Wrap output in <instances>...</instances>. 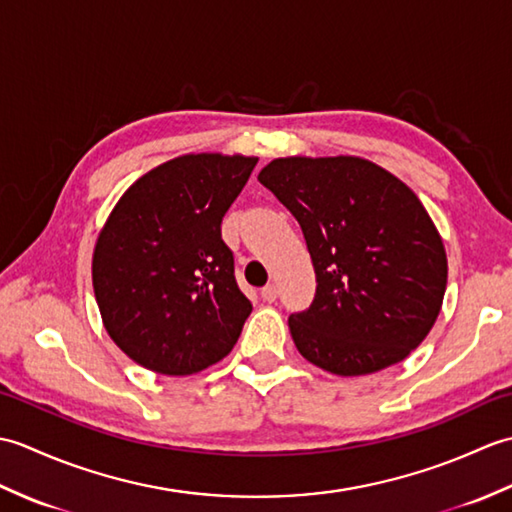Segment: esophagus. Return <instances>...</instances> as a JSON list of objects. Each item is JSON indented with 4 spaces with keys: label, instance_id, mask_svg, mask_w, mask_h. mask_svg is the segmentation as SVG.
Here are the masks:
<instances>
[{
    "label": "esophagus",
    "instance_id": "1",
    "mask_svg": "<svg viewBox=\"0 0 512 512\" xmlns=\"http://www.w3.org/2000/svg\"><path fill=\"white\" fill-rule=\"evenodd\" d=\"M262 299L268 301V303H273V301L277 299V286H275V284L264 286V288H262Z\"/></svg>",
    "mask_w": 512,
    "mask_h": 512
}]
</instances>
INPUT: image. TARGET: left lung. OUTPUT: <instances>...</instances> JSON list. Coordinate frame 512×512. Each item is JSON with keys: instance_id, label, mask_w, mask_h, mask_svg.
Returning <instances> with one entry per match:
<instances>
[{"instance_id": "left-lung-1", "label": "left lung", "mask_w": 512, "mask_h": 512, "mask_svg": "<svg viewBox=\"0 0 512 512\" xmlns=\"http://www.w3.org/2000/svg\"><path fill=\"white\" fill-rule=\"evenodd\" d=\"M257 180L297 217L317 295L288 328L336 376L396 365L427 339L447 290V250L418 195L358 156L275 158Z\"/></svg>"}]
</instances>
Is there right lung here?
<instances>
[{
    "label": "right lung",
    "instance_id": "add662e5",
    "mask_svg": "<svg viewBox=\"0 0 512 512\" xmlns=\"http://www.w3.org/2000/svg\"><path fill=\"white\" fill-rule=\"evenodd\" d=\"M255 165L257 156L184 154L116 202L96 237L92 286L107 334L134 363L191 376L233 350L253 306L220 226Z\"/></svg>",
    "mask_w": 512,
    "mask_h": 512
}]
</instances>
